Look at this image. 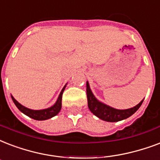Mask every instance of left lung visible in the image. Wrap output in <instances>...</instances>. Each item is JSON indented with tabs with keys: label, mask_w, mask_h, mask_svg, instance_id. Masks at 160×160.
Here are the masks:
<instances>
[{
	"label": "left lung",
	"mask_w": 160,
	"mask_h": 160,
	"mask_svg": "<svg viewBox=\"0 0 160 160\" xmlns=\"http://www.w3.org/2000/svg\"><path fill=\"white\" fill-rule=\"evenodd\" d=\"M86 95H87V101H88V107L91 112L94 115L98 117L102 120L107 121V122H118L123 119L129 118L133 113L138 111V109L141 107L143 100L140 102L139 104H138L136 107L127 110H118L112 107L103 104L94 96L91 92L88 82H86Z\"/></svg>",
	"instance_id": "1"
}]
</instances>
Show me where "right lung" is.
I'll return each instance as SVG.
<instances>
[{"mask_svg": "<svg viewBox=\"0 0 160 160\" xmlns=\"http://www.w3.org/2000/svg\"><path fill=\"white\" fill-rule=\"evenodd\" d=\"M66 86V85H65ZM64 86L63 90L61 91L60 94H59V96H58V100L53 107H49V108H47V109L44 110H31L27 108V107H23L22 105H21L19 102H18L14 99V97L12 96V99L13 101V102L15 103V105L17 106L18 109L20 110L21 112L22 113H24L25 115L28 116L29 118H32V119H35V120L38 121H42V120H47V119H49V118H53L54 116H56L58 114L61 110V107H62V95H63V92L64 91Z\"/></svg>", "mask_w": 160, "mask_h": 160, "instance_id": "1", "label": "right lung"}]
</instances>
